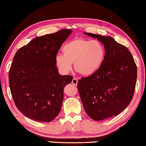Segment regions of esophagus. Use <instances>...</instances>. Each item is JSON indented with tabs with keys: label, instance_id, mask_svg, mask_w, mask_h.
<instances>
[{
	"label": "esophagus",
	"instance_id": "34e87169",
	"mask_svg": "<svg viewBox=\"0 0 146 146\" xmlns=\"http://www.w3.org/2000/svg\"><path fill=\"white\" fill-rule=\"evenodd\" d=\"M72 84H73V85H75V86L77 85V84H78V80H77V78H74L73 79V80H72Z\"/></svg>",
	"mask_w": 146,
	"mask_h": 146
}]
</instances>
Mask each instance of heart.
Here are the masks:
<instances>
[{
    "mask_svg": "<svg viewBox=\"0 0 146 146\" xmlns=\"http://www.w3.org/2000/svg\"><path fill=\"white\" fill-rule=\"evenodd\" d=\"M63 55H56L55 63L62 73L67 74L72 69L82 75H92L99 70L105 58L103 44L97 40L75 38L64 44Z\"/></svg>",
    "mask_w": 146,
    "mask_h": 146,
    "instance_id": "1",
    "label": "heart"
}]
</instances>
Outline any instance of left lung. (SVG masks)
<instances>
[{
    "label": "left lung",
    "mask_w": 146,
    "mask_h": 146,
    "mask_svg": "<svg viewBox=\"0 0 146 146\" xmlns=\"http://www.w3.org/2000/svg\"><path fill=\"white\" fill-rule=\"evenodd\" d=\"M104 46L106 54L99 70L78 80L77 87L84 108L94 120H102L119 114L134 95L137 68L126 47L111 36L90 33Z\"/></svg>",
    "instance_id": "1"
}]
</instances>
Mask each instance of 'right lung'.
Instances as JSON below:
<instances>
[{
  "label": "right lung",
  "instance_id": "add662e5",
  "mask_svg": "<svg viewBox=\"0 0 146 146\" xmlns=\"http://www.w3.org/2000/svg\"><path fill=\"white\" fill-rule=\"evenodd\" d=\"M73 31L61 29L35 38L20 48L9 71V84L17 108L30 119L49 122L60 111L64 88L73 80L58 73L55 58Z\"/></svg>",
  "mask_w": 146,
  "mask_h": 146
}]
</instances>
